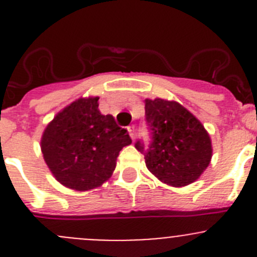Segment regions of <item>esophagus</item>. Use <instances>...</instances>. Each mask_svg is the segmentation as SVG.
Listing matches in <instances>:
<instances>
[{"mask_svg":"<svg viewBox=\"0 0 257 257\" xmlns=\"http://www.w3.org/2000/svg\"><path fill=\"white\" fill-rule=\"evenodd\" d=\"M127 131H128V135H130V138L135 139V126H128L127 127Z\"/></svg>","mask_w":257,"mask_h":257,"instance_id":"1","label":"esophagus"}]
</instances>
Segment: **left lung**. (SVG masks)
I'll return each instance as SVG.
<instances>
[{"instance_id": "1", "label": "left lung", "mask_w": 257, "mask_h": 257, "mask_svg": "<svg viewBox=\"0 0 257 257\" xmlns=\"http://www.w3.org/2000/svg\"><path fill=\"white\" fill-rule=\"evenodd\" d=\"M145 118L153 141L145 152L150 173L172 187H183L199 180L213 157L211 139L205 127L175 100L145 99ZM135 148L144 153L138 141Z\"/></svg>"}]
</instances>
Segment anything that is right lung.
Returning a JSON list of instances; mask_svg holds the SVG:
<instances>
[{
    "label": "right lung",
    "instance_id": "add662e5",
    "mask_svg": "<svg viewBox=\"0 0 257 257\" xmlns=\"http://www.w3.org/2000/svg\"><path fill=\"white\" fill-rule=\"evenodd\" d=\"M99 96H81L44 128L41 149L52 175L62 186L89 191L107 182L122 148L131 144L127 130L112 114H102Z\"/></svg>",
    "mask_w": 257,
    "mask_h": 257
}]
</instances>
